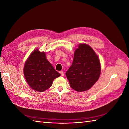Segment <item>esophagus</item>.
I'll use <instances>...</instances> for the list:
<instances>
[{"mask_svg": "<svg viewBox=\"0 0 129 129\" xmlns=\"http://www.w3.org/2000/svg\"><path fill=\"white\" fill-rule=\"evenodd\" d=\"M60 74L61 75V76H64V73H63V71H60Z\"/></svg>", "mask_w": 129, "mask_h": 129, "instance_id": "esophagus-1", "label": "esophagus"}]
</instances>
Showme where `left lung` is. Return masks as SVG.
Instances as JSON below:
<instances>
[{
	"label": "left lung",
	"instance_id": "1",
	"mask_svg": "<svg viewBox=\"0 0 129 129\" xmlns=\"http://www.w3.org/2000/svg\"><path fill=\"white\" fill-rule=\"evenodd\" d=\"M100 73V60L94 50L88 45H79L72 64L66 73L71 87L78 92L88 90L98 80Z\"/></svg>",
	"mask_w": 129,
	"mask_h": 129
}]
</instances>
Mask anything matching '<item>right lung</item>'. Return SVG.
Returning <instances> with one entry per match:
<instances>
[{
  "label": "right lung",
  "instance_id": "right-lung-1",
  "mask_svg": "<svg viewBox=\"0 0 129 129\" xmlns=\"http://www.w3.org/2000/svg\"><path fill=\"white\" fill-rule=\"evenodd\" d=\"M27 83L34 90L43 92L51 87L53 80L61 74L46 59L45 53L38 49L30 54L24 68Z\"/></svg>",
  "mask_w": 129,
  "mask_h": 129
}]
</instances>
